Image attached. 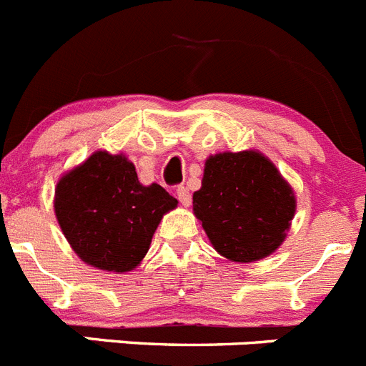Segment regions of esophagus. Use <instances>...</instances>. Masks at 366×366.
Masks as SVG:
<instances>
[{"instance_id":"esophagus-1","label":"esophagus","mask_w":366,"mask_h":366,"mask_svg":"<svg viewBox=\"0 0 366 366\" xmlns=\"http://www.w3.org/2000/svg\"><path fill=\"white\" fill-rule=\"evenodd\" d=\"M176 194H177V199H179V202H181V205H183V207H189L190 205L192 198H190V192H189V189H187V187H183V185L177 187Z\"/></svg>"}]
</instances>
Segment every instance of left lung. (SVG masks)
<instances>
[{"label": "left lung", "instance_id": "1", "mask_svg": "<svg viewBox=\"0 0 366 366\" xmlns=\"http://www.w3.org/2000/svg\"><path fill=\"white\" fill-rule=\"evenodd\" d=\"M194 216L222 257L249 264L273 254L297 211L293 187L258 150L209 155Z\"/></svg>", "mask_w": 366, "mask_h": 366}]
</instances>
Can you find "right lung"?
Returning a JSON list of instances; mask_svg holds the SVG:
<instances>
[{"mask_svg":"<svg viewBox=\"0 0 366 366\" xmlns=\"http://www.w3.org/2000/svg\"><path fill=\"white\" fill-rule=\"evenodd\" d=\"M176 207L163 187L139 181L122 152H93L54 189V214L71 249L87 266L112 273L143 262L155 229Z\"/></svg>","mask_w":366,"mask_h":366,"instance_id":"obj_1","label":"right lung"}]
</instances>
